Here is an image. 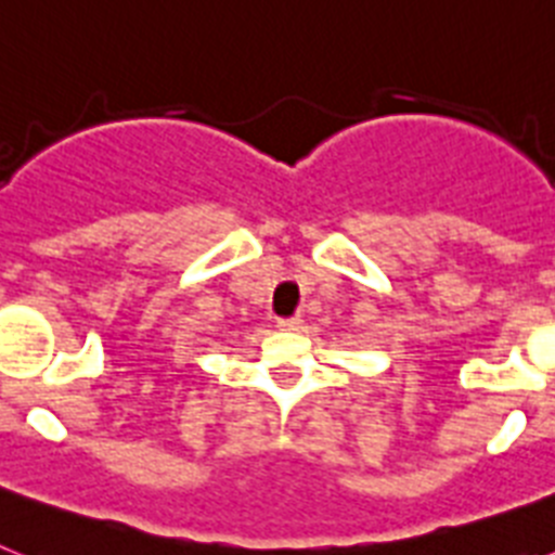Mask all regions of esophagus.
<instances>
[{
  "mask_svg": "<svg viewBox=\"0 0 555 555\" xmlns=\"http://www.w3.org/2000/svg\"><path fill=\"white\" fill-rule=\"evenodd\" d=\"M278 327H281V331H300L302 320L300 317H283V320H278Z\"/></svg>",
  "mask_w": 555,
  "mask_h": 555,
  "instance_id": "1",
  "label": "esophagus"
}]
</instances>
